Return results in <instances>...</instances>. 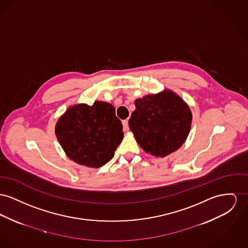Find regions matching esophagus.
Here are the masks:
<instances>
[{
	"label": "esophagus",
	"instance_id": "obj_1",
	"mask_svg": "<svg viewBox=\"0 0 248 248\" xmlns=\"http://www.w3.org/2000/svg\"><path fill=\"white\" fill-rule=\"evenodd\" d=\"M122 125H123V130H124V132L129 131V121H128L127 119L122 120Z\"/></svg>",
	"mask_w": 248,
	"mask_h": 248
}]
</instances>
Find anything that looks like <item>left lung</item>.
<instances>
[{"mask_svg": "<svg viewBox=\"0 0 248 248\" xmlns=\"http://www.w3.org/2000/svg\"><path fill=\"white\" fill-rule=\"evenodd\" d=\"M130 129L146 152L165 157L182 147L190 132L192 114L187 104L172 91L135 100Z\"/></svg>", "mask_w": 248, "mask_h": 248, "instance_id": "8db88e82", "label": "left lung"}]
</instances>
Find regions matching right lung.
<instances>
[{
    "mask_svg": "<svg viewBox=\"0 0 248 248\" xmlns=\"http://www.w3.org/2000/svg\"><path fill=\"white\" fill-rule=\"evenodd\" d=\"M55 133L69 159L96 168L114 157L124 134L115 107L103 101L70 107L58 120Z\"/></svg>",
    "mask_w": 248,
    "mask_h": 248,
    "instance_id": "right-lung-1",
    "label": "right lung"
}]
</instances>
